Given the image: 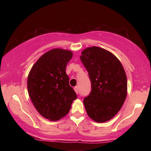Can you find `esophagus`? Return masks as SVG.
<instances>
[{"mask_svg": "<svg viewBox=\"0 0 151 151\" xmlns=\"http://www.w3.org/2000/svg\"><path fill=\"white\" fill-rule=\"evenodd\" d=\"M74 91H75V92L76 93L78 94V86H76V87H74Z\"/></svg>", "mask_w": 151, "mask_h": 151, "instance_id": "esophagus-1", "label": "esophagus"}]
</instances>
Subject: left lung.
<instances>
[{"label":"left lung","instance_id":"obj_1","mask_svg":"<svg viewBox=\"0 0 151 151\" xmlns=\"http://www.w3.org/2000/svg\"><path fill=\"white\" fill-rule=\"evenodd\" d=\"M80 60L91 82L90 94L84 99L86 113L97 122L110 120L127 98V78L123 66L112 53L98 47L84 49Z\"/></svg>","mask_w":151,"mask_h":151}]
</instances>
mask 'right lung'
Wrapping results in <instances>:
<instances>
[{
	"mask_svg": "<svg viewBox=\"0 0 151 151\" xmlns=\"http://www.w3.org/2000/svg\"><path fill=\"white\" fill-rule=\"evenodd\" d=\"M72 56L69 50L51 49L37 60L28 75L31 100L37 111L51 121L65 116L77 98L66 73V67Z\"/></svg>",
	"mask_w": 151,
	"mask_h": 151,
	"instance_id": "1",
	"label": "right lung"
}]
</instances>
